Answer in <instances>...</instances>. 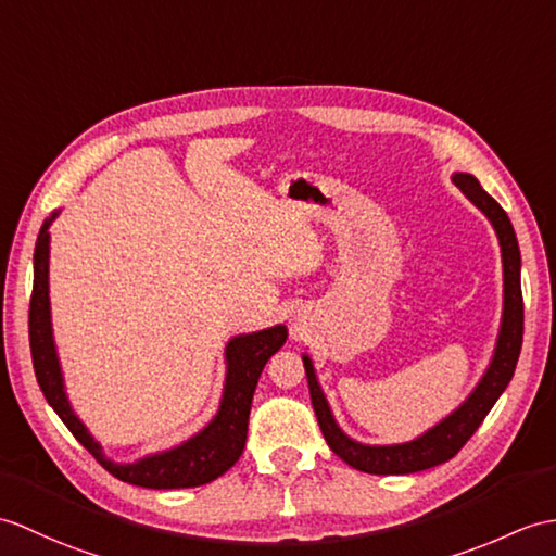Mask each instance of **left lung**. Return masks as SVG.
<instances>
[{
  "label": "left lung",
  "mask_w": 556,
  "mask_h": 556,
  "mask_svg": "<svg viewBox=\"0 0 556 556\" xmlns=\"http://www.w3.org/2000/svg\"><path fill=\"white\" fill-rule=\"evenodd\" d=\"M453 182L455 187H459L464 197H467L476 208L488 217V223L493 225L497 243H500L502 317H500L493 355H490V363L479 383L473 386V391L464 397L447 417L433 424L431 429H426L421 435L412 438L407 443L369 445V443L355 441V438H351L341 429L337 417H333L325 391H321L313 359H309L307 353H303L309 400H313L315 415H317L321 433H325V441L333 453L357 471L377 473V476H403V473H417L424 469H431V467H438V464L453 459L464 447V443L473 435V431L479 429L488 412L493 409L497 397L505 393V389L514 377L516 363H519V353L523 343L519 241H516L514 227L509 223L507 213L502 211V205L479 185V179L469 173H453Z\"/></svg>",
  "instance_id": "left-lung-1"
}]
</instances>
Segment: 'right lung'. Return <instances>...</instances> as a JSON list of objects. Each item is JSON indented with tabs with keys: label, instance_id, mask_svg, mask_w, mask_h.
I'll use <instances>...</instances> for the list:
<instances>
[{
	"label": "right lung",
	"instance_id": "obj_1",
	"mask_svg": "<svg viewBox=\"0 0 556 556\" xmlns=\"http://www.w3.org/2000/svg\"><path fill=\"white\" fill-rule=\"evenodd\" d=\"M54 211L37 235L33 255V299H30V353L37 383L47 397L51 409L56 412L68 431L97 457L103 469L125 483L170 490V488H197L215 481L235 467L247 447L251 400L263 367L279 348L287 343L289 329L283 325L267 327L261 331L239 333L225 345V383L215 417L201 431L189 435L187 441L167 450H159L135 462H115L106 457L101 443L87 429L85 421L75 415L63 379L61 359L51 327V301H49V227L59 217Z\"/></svg>",
	"mask_w": 556,
	"mask_h": 556
}]
</instances>
